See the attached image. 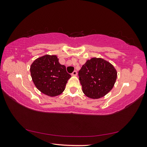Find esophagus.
Instances as JSON below:
<instances>
[{
	"label": "esophagus",
	"instance_id": "34e87169",
	"mask_svg": "<svg viewBox=\"0 0 147 147\" xmlns=\"http://www.w3.org/2000/svg\"><path fill=\"white\" fill-rule=\"evenodd\" d=\"M77 71H74L73 72V73H72V75L73 76H76L77 75Z\"/></svg>",
	"mask_w": 147,
	"mask_h": 147
}]
</instances>
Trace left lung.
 <instances>
[{
  "label": "left lung",
  "instance_id": "obj_1",
  "mask_svg": "<svg viewBox=\"0 0 147 147\" xmlns=\"http://www.w3.org/2000/svg\"><path fill=\"white\" fill-rule=\"evenodd\" d=\"M117 71L108 61L93 58L86 61L78 72L83 93L91 98H100L113 88Z\"/></svg>",
  "mask_w": 147,
  "mask_h": 147
}]
</instances>
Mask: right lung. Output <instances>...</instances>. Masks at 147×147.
<instances>
[{
	"instance_id": "obj_1",
	"label": "right lung",
	"mask_w": 147,
	"mask_h": 147,
	"mask_svg": "<svg viewBox=\"0 0 147 147\" xmlns=\"http://www.w3.org/2000/svg\"><path fill=\"white\" fill-rule=\"evenodd\" d=\"M35 86L41 93L50 96L60 94L71 78L66 67L59 63L56 56L45 55L36 59L30 67Z\"/></svg>"
}]
</instances>
